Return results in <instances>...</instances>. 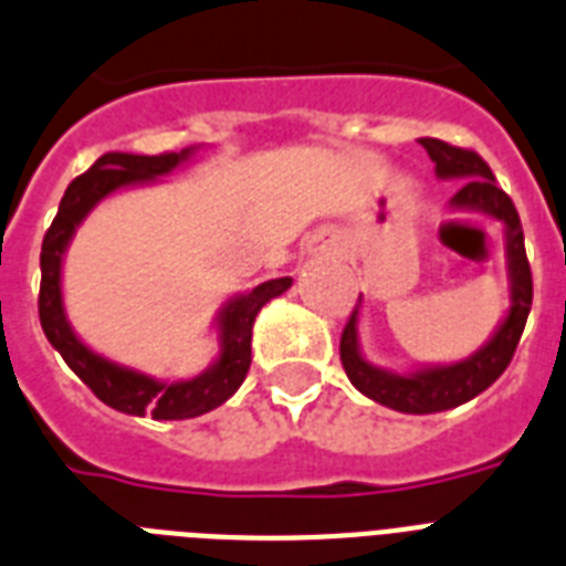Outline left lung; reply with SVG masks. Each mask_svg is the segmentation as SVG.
Segmentation results:
<instances>
[{"label": "left lung", "instance_id": "obj_1", "mask_svg": "<svg viewBox=\"0 0 566 566\" xmlns=\"http://www.w3.org/2000/svg\"><path fill=\"white\" fill-rule=\"evenodd\" d=\"M427 156L436 163V177L459 179V191L450 197V209L480 211L503 223L506 232V268L512 305L503 323L491 334V339L474 355L448 366H421L412 371H389L371 366L360 352L357 337V316L360 305L346 323L343 339H339V360L346 369L348 380L360 389L366 398L384 403L389 410L410 412V416H427V412L453 410L459 403L471 401L494 384L512 363L514 348L521 343L523 325L532 307V270L523 247V229L512 197L497 186L491 168L482 163L474 150L453 148L442 139H418Z\"/></svg>", "mask_w": 566, "mask_h": 566}]
</instances>
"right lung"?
I'll return each instance as SVG.
<instances>
[{
    "label": "right lung",
    "instance_id": "add662e5",
    "mask_svg": "<svg viewBox=\"0 0 566 566\" xmlns=\"http://www.w3.org/2000/svg\"><path fill=\"white\" fill-rule=\"evenodd\" d=\"M197 148L179 154L139 156V154H104L90 171L69 182L66 195L60 200L57 218L43 238L40 252V325L45 337L66 360V366L84 380L101 401L127 416H154L156 421H179L197 418L229 401L247 378L252 363V323L270 298L282 296L293 284L291 275L270 279L247 293L227 298L218 311V357L209 369L186 380H159L130 366L113 363L92 352L84 339L69 325L63 307V255L75 229L84 223L104 197L116 195L122 188L148 186L159 177H168L179 165L188 163Z\"/></svg>",
    "mask_w": 566,
    "mask_h": 566
}]
</instances>
